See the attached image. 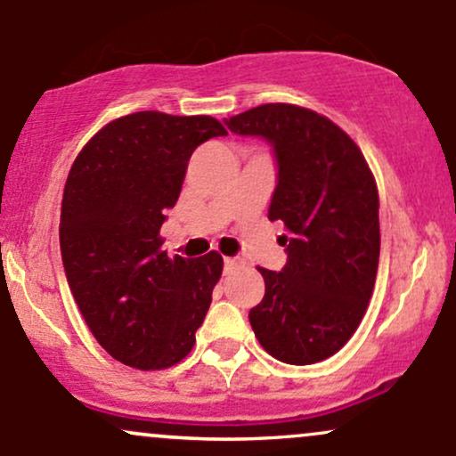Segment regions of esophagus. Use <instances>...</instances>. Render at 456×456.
I'll use <instances>...</instances> for the list:
<instances>
[{
  "mask_svg": "<svg viewBox=\"0 0 456 456\" xmlns=\"http://www.w3.org/2000/svg\"><path fill=\"white\" fill-rule=\"evenodd\" d=\"M240 265V259L235 257H224V272H232Z\"/></svg>",
  "mask_w": 456,
  "mask_h": 456,
  "instance_id": "1",
  "label": "esophagus"
}]
</instances>
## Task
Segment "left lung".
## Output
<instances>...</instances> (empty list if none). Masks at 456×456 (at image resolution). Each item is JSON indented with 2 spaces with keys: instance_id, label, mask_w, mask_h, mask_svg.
Listing matches in <instances>:
<instances>
[{
  "instance_id": "left-lung-1",
  "label": "left lung",
  "mask_w": 456,
  "mask_h": 456,
  "mask_svg": "<svg viewBox=\"0 0 456 456\" xmlns=\"http://www.w3.org/2000/svg\"><path fill=\"white\" fill-rule=\"evenodd\" d=\"M272 145L276 188L268 218L282 221L287 264L259 268L264 300L248 319L261 347L287 364L334 355L362 322L379 264V197L362 151L328 118L270 102L224 119Z\"/></svg>"
}]
</instances>
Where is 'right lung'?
<instances>
[{
  "mask_svg": "<svg viewBox=\"0 0 456 456\" xmlns=\"http://www.w3.org/2000/svg\"><path fill=\"white\" fill-rule=\"evenodd\" d=\"M227 130L210 115L139 111L113 119L78 151L61 199L60 246L78 311L109 355L133 369L186 358L223 257H167L175 206L197 145Z\"/></svg>",
  "mask_w": 456,
  "mask_h": 456,
  "instance_id": "1",
  "label": "right lung"
}]
</instances>
